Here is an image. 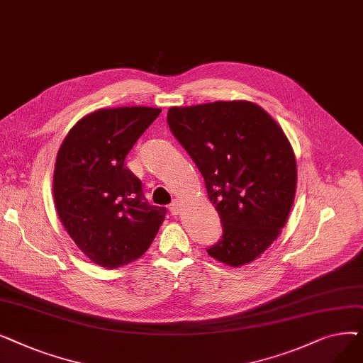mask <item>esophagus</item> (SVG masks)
I'll use <instances>...</instances> for the list:
<instances>
[{"instance_id": "34e87169", "label": "esophagus", "mask_w": 363, "mask_h": 363, "mask_svg": "<svg viewBox=\"0 0 363 363\" xmlns=\"http://www.w3.org/2000/svg\"><path fill=\"white\" fill-rule=\"evenodd\" d=\"M169 212L172 213V215H178L179 213V203L177 201V200H174L170 203V206H169Z\"/></svg>"}]
</instances>
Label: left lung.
Masks as SVG:
<instances>
[{
    "instance_id": "left-lung-1",
    "label": "left lung",
    "mask_w": 363,
    "mask_h": 363,
    "mask_svg": "<svg viewBox=\"0 0 363 363\" xmlns=\"http://www.w3.org/2000/svg\"><path fill=\"white\" fill-rule=\"evenodd\" d=\"M167 125L220 218L222 237L207 253L230 266L250 263L275 241L291 211L297 166L290 141L250 101L172 107Z\"/></svg>"
}]
</instances>
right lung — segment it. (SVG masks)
I'll return each instance as SVG.
<instances>
[{"mask_svg": "<svg viewBox=\"0 0 363 363\" xmlns=\"http://www.w3.org/2000/svg\"><path fill=\"white\" fill-rule=\"evenodd\" d=\"M160 108H101L67 133L54 169V203L67 234L94 263L121 268L155 240L166 207L148 204L125 159Z\"/></svg>", "mask_w": 363, "mask_h": 363, "instance_id": "1", "label": "right lung"}]
</instances>
